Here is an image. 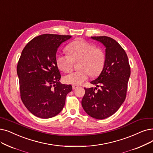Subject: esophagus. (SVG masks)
Segmentation results:
<instances>
[{"label":"esophagus","mask_w":153,"mask_h":153,"mask_svg":"<svg viewBox=\"0 0 153 153\" xmlns=\"http://www.w3.org/2000/svg\"><path fill=\"white\" fill-rule=\"evenodd\" d=\"M76 88H77V85H72V89H73V90L76 89Z\"/></svg>","instance_id":"34e87169"}]
</instances>
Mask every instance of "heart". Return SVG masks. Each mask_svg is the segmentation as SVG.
<instances>
[{
	"label": "heart",
	"instance_id": "b5f03b06",
	"mask_svg": "<svg viewBox=\"0 0 153 153\" xmlns=\"http://www.w3.org/2000/svg\"><path fill=\"white\" fill-rule=\"evenodd\" d=\"M66 50L68 54H57L56 61L58 68L65 72H69L73 62H77L79 71L66 75L64 81L66 84L80 85L87 81L90 75L92 77L99 76L102 72L105 64V54L103 51L95 46L79 39L69 44Z\"/></svg>",
	"mask_w": 153,
	"mask_h": 153
}]
</instances>
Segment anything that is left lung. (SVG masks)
I'll list each match as a JSON object with an SVG mask.
<instances>
[{
    "label": "left lung",
    "instance_id": "left-lung-1",
    "mask_svg": "<svg viewBox=\"0 0 153 153\" xmlns=\"http://www.w3.org/2000/svg\"><path fill=\"white\" fill-rule=\"evenodd\" d=\"M105 48V64L99 77L91 82L97 88H84L82 99L84 110L97 119L107 118L124 102L131 74L130 65L125 51L114 39L107 36L91 37Z\"/></svg>",
    "mask_w": 153,
    "mask_h": 153
}]
</instances>
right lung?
I'll use <instances>...</instances> for the list:
<instances>
[{
	"instance_id": "obj_1",
	"label": "right lung",
	"mask_w": 153,
	"mask_h": 153,
	"mask_svg": "<svg viewBox=\"0 0 153 153\" xmlns=\"http://www.w3.org/2000/svg\"><path fill=\"white\" fill-rule=\"evenodd\" d=\"M71 36L42 34L24 48L17 72L22 101L32 114L42 119L54 117L64 106L71 85L61 84L56 61L57 49Z\"/></svg>"
}]
</instances>
